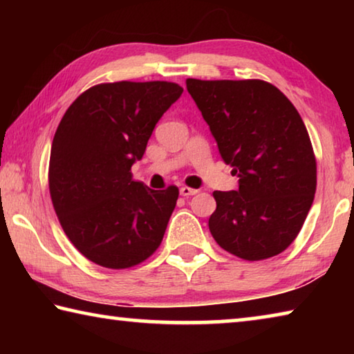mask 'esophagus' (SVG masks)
Here are the masks:
<instances>
[{
	"label": "esophagus",
	"instance_id": "obj_1",
	"mask_svg": "<svg viewBox=\"0 0 354 354\" xmlns=\"http://www.w3.org/2000/svg\"><path fill=\"white\" fill-rule=\"evenodd\" d=\"M179 194H181V196H190V195H195V194H198V190L196 189H190V187H181L179 189Z\"/></svg>",
	"mask_w": 354,
	"mask_h": 354
}]
</instances>
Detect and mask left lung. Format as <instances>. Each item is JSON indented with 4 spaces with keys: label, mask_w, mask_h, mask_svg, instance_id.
<instances>
[{
    "label": "left lung",
    "mask_w": 354,
    "mask_h": 354,
    "mask_svg": "<svg viewBox=\"0 0 354 354\" xmlns=\"http://www.w3.org/2000/svg\"><path fill=\"white\" fill-rule=\"evenodd\" d=\"M239 189L214 192L209 230L245 261L277 256L295 241L313 206L317 167L309 134L286 95L266 81L187 80Z\"/></svg>",
    "instance_id": "8db88e82"
}]
</instances>
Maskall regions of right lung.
Wrapping results in <instances>:
<instances>
[{"label":"right lung","instance_id":"1","mask_svg":"<svg viewBox=\"0 0 354 354\" xmlns=\"http://www.w3.org/2000/svg\"><path fill=\"white\" fill-rule=\"evenodd\" d=\"M165 81L98 84L59 123L50 156V194L65 234L88 261L128 268L162 242L179 190L133 181L156 123L181 97Z\"/></svg>","mask_w":354,"mask_h":354}]
</instances>
